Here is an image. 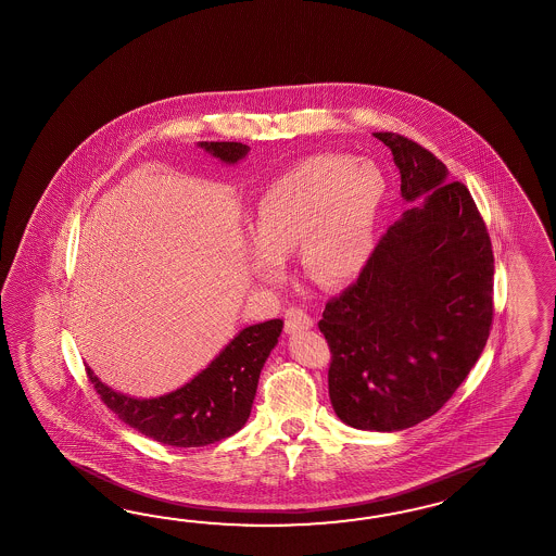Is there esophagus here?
Segmentation results:
<instances>
[{
	"label": "esophagus",
	"instance_id": "esophagus-1",
	"mask_svg": "<svg viewBox=\"0 0 556 556\" xmlns=\"http://www.w3.org/2000/svg\"><path fill=\"white\" fill-rule=\"evenodd\" d=\"M312 315L305 312V309L291 307V309H287V312H285V331H287L289 336L299 333V331H307V329H312Z\"/></svg>",
	"mask_w": 556,
	"mask_h": 556
}]
</instances>
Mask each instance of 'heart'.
<instances>
[{
	"label": "heart",
	"instance_id": "b5f03b06",
	"mask_svg": "<svg viewBox=\"0 0 556 556\" xmlns=\"http://www.w3.org/2000/svg\"><path fill=\"white\" fill-rule=\"evenodd\" d=\"M386 177L367 159L315 154L275 178L258 199L249 269L261 283H279L285 258L299 249L305 277L338 289L371 257Z\"/></svg>",
	"mask_w": 556,
	"mask_h": 556
}]
</instances>
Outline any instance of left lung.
Instances as JSON below:
<instances>
[{
  "label": "left lung",
  "mask_w": 556,
  "mask_h": 556,
  "mask_svg": "<svg viewBox=\"0 0 556 556\" xmlns=\"http://www.w3.org/2000/svg\"><path fill=\"white\" fill-rule=\"evenodd\" d=\"M409 206L379 239L357 281L326 305L329 400L357 430L428 420L475 367L492 324L494 257L484 220L432 152L376 132Z\"/></svg>",
  "instance_id": "1"
}]
</instances>
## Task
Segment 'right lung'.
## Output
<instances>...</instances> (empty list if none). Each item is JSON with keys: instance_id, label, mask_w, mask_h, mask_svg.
Returning a JSON list of instances; mask_svg holds the SVG:
<instances>
[{"instance_id": "obj_1", "label": "right lung", "mask_w": 556, "mask_h": 556, "mask_svg": "<svg viewBox=\"0 0 556 556\" xmlns=\"http://www.w3.org/2000/svg\"><path fill=\"white\" fill-rule=\"evenodd\" d=\"M197 147L229 166L251 150L241 142H197ZM281 329V319L244 327L194 378L159 397L116 392L90 367L86 369L102 402L136 432L166 446H206L239 432L249 420L261 369Z\"/></svg>"}]
</instances>
